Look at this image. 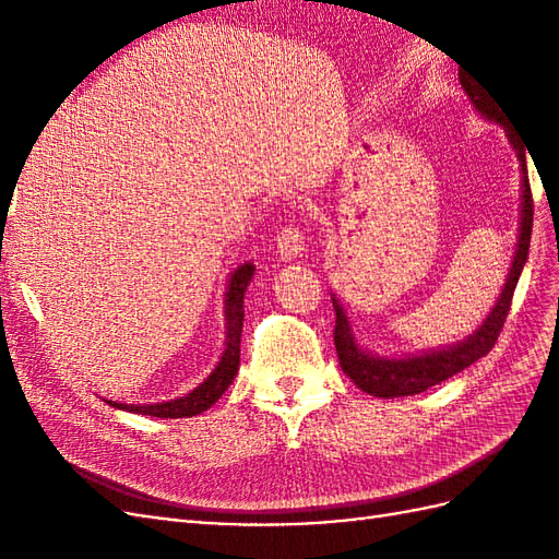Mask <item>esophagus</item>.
<instances>
[{"label": "esophagus", "mask_w": 559, "mask_h": 559, "mask_svg": "<svg viewBox=\"0 0 559 559\" xmlns=\"http://www.w3.org/2000/svg\"><path fill=\"white\" fill-rule=\"evenodd\" d=\"M306 249V235H302L300 228L296 226H286L282 228V233L277 235V253L282 261H292L296 259L298 253Z\"/></svg>", "instance_id": "1"}]
</instances>
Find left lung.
<instances>
[{
  "instance_id": "obj_1",
  "label": "left lung",
  "mask_w": 559,
  "mask_h": 559,
  "mask_svg": "<svg viewBox=\"0 0 559 559\" xmlns=\"http://www.w3.org/2000/svg\"><path fill=\"white\" fill-rule=\"evenodd\" d=\"M460 83L464 93L468 95L471 105L476 107L480 116L487 121H495L506 130V138H509L511 146L515 148L518 160H520V173H522V212H520V233H518V247L515 257L509 270V277L501 289V296L497 298L492 312L487 314L483 324L473 331L466 341L443 347V349H431L421 354H408V357H378V354L359 347L354 341V333L349 326L347 312L343 310V302L331 294L333 310H335V352L341 368L347 373V378L364 389L370 396L380 399H399V396H413L427 392L429 386L443 382L456 373H462L464 368L483 359L485 354L495 347L497 337L503 329V321L509 317L513 292L518 286L520 273L524 263H527L530 253V240H532V222H534V200L530 189V175H527V144L518 134V130L511 126V118L506 114V107L499 103L497 95L489 91L478 79L471 74L460 72Z\"/></svg>"
}]
</instances>
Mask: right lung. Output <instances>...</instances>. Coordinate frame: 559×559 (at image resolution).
<instances>
[{"label":"right lung","mask_w":559,"mask_h":559,"mask_svg":"<svg viewBox=\"0 0 559 559\" xmlns=\"http://www.w3.org/2000/svg\"><path fill=\"white\" fill-rule=\"evenodd\" d=\"M253 275V265L242 263L235 273H230L228 280V292H226V347L222 359H218L216 368L212 373L202 380L193 392L186 396L173 399V401H163V403H142V405H132V403H116L107 401L109 405L118 411H128V413H138V415H151V417H193L205 413L210 405H214L226 389L233 384L235 376H238L240 368V335H242V321H245V292L251 282Z\"/></svg>","instance_id":"obj_1"}]
</instances>
